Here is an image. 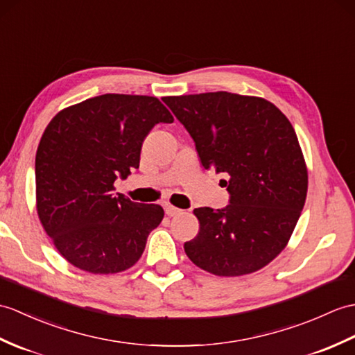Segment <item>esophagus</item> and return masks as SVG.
Returning a JSON list of instances; mask_svg holds the SVG:
<instances>
[{"label":"esophagus","mask_w":355,"mask_h":355,"mask_svg":"<svg viewBox=\"0 0 355 355\" xmlns=\"http://www.w3.org/2000/svg\"><path fill=\"white\" fill-rule=\"evenodd\" d=\"M164 211H166L168 216H177L183 210H180V209L174 207V205H171V204H166V205H164Z\"/></svg>","instance_id":"obj_1"}]
</instances>
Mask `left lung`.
<instances>
[{
    "label": "left lung",
    "instance_id": "8db88e82",
    "mask_svg": "<svg viewBox=\"0 0 355 355\" xmlns=\"http://www.w3.org/2000/svg\"><path fill=\"white\" fill-rule=\"evenodd\" d=\"M192 136L204 169L224 174L230 204L195 209L184 251L198 268L241 277L282 252L307 196L306 160L292 123L265 98L230 92L164 96Z\"/></svg>",
    "mask_w": 355,
    "mask_h": 355
}]
</instances>
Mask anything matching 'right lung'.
I'll return each mask as SVG.
<instances>
[{
    "label": "right lung",
    "instance_id": "right-lung-1",
    "mask_svg": "<svg viewBox=\"0 0 355 355\" xmlns=\"http://www.w3.org/2000/svg\"><path fill=\"white\" fill-rule=\"evenodd\" d=\"M174 122L155 96L105 94L60 110L36 153V207L46 234L72 266L118 274L142 255L164 211L113 195L139 168L145 137Z\"/></svg>",
    "mask_w": 355,
    "mask_h": 355
}]
</instances>
